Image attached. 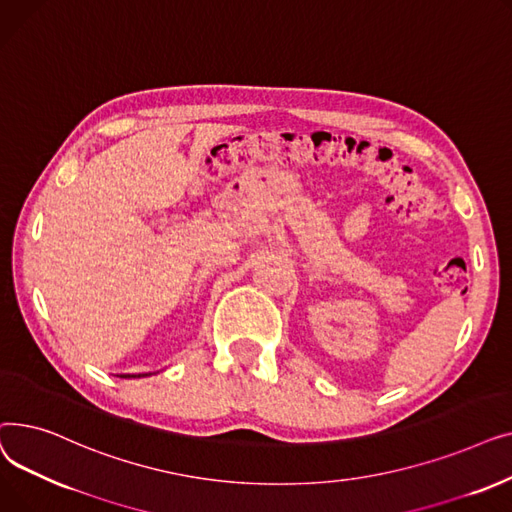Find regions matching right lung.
<instances>
[{"mask_svg":"<svg viewBox=\"0 0 512 512\" xmlns=\"http://www.w3.org/2000/svg\"><path fill=\"white\" fill-rule=\"evenodd\" d=\"M120 378H132V375H120ZM139 378H141V375H139Z\"/></svg>","mask_w":512,"mask_h":512,"instance_id":"right-lung-1","label":"right lung"}]
</instances>
